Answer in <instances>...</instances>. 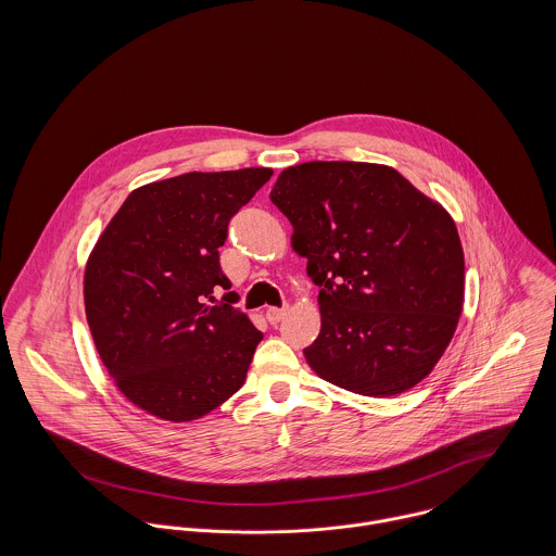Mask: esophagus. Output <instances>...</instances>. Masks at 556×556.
Listing matches in <instances>:
<instances>
[{
  "mask_svg": "<svg viewBox=\"0 0 556 556\" xmlns=\"http://www.w3.org/2000/svg\"><path fill=\"white\" fill-rule=\"evenodd\" d=\"M287 313H289L287 306H285V308H267V311H265V317H267V320H269L271 325H276V323H280L282 318L287 317Z\"/></svg>",
  "mask_w": 556,
  "mask_h": 556,
  "instance_id": "34e87169",
  "label": "esophagus"
}]
</instances>
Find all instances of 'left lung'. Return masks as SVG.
Returning a JSON list of instances; mask_svg holds the SVG:
<instances>
[{"instance_id": "left-lung-1", "label": "left lung", "mask_w": 556, "mask_h": 556, "mask_svg": "<svg viewBox=\"0 0 556 556\" xmlns=\"http://www.w3.org/2000/svg\"><path fill=\"white\" fill-rule=\"evenodd\" d=\"M269 199L320 287L308 366L362 396L426 379L465 304V252L447 210L392 166L346 160L285 168Z\"/></svg>"}]
</instances>
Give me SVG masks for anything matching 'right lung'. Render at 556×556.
<instances>
[{
	"label": "right lung",
	"mask_w": 556,
	"mask_h": 556,
	"mask_svg": "<svg viewBox=\"0 0 556 556\" xmlns=\"http://www.w3.org/2000/svg\"><path fill=\"white\" fill-rule=\"evenodd\" d=\"M271 168L184 173L128 194L83 278L87 325L117 390L164 421H192L233 396L263 333L231 304L218 248Z\"/></svg>",
	"instance_id": "obj_1"
}]
</instances>
